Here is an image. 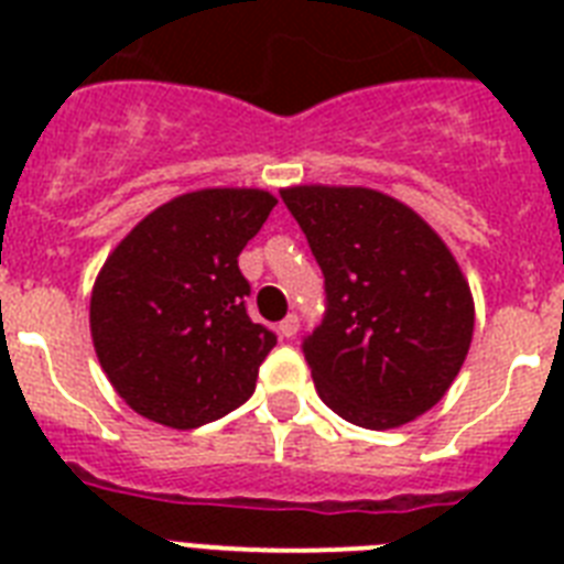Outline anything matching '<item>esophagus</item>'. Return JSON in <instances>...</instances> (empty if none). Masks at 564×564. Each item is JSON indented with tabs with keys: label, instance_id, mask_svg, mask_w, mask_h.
Returning a JSON list of instances; mask_svg holds the SVG:
<instances>
[{
	"label": "esophagus",
	"instance_id": "1",
	"mask_svg": "<svg viewBox=\"0 0 564 564\" xmlns=\"http://www.w3.org/2000/svg\"><path fill=\"white\" fill-rule=\"evenodd\" d=\"M278 330H281V336L292 339V336L299 334V316H295V313H290V316L283 318L281 325H278Z\"/></svg>",
	"mask_w": 564,
	"mask_h": 564
}]
</instances>
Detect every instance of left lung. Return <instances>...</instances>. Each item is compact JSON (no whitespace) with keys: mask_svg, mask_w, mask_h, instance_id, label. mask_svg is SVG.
I'll use <instances>...</instances> for the list:
<instances>
[{"mask_svg":"<svg viewBox=\"0 0 564 564\" xmlns=\"http://www.w3.org/2000/svg\"><path fill=\"white\" fill-rule=\"evenodd\" d=\"M281 198L325 274V316L301 343L318 398L369 430L427 412L474 334L454 254L419 213L375 189L290 187Z\"/></svg>","mask_w":564,"mask_h":564,"instance_id":"8db88e82","label":"left lung"}]
</instances>
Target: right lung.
I'll return each instance as SVG.
<instances>
[{
	"mask_svg": "<svg viewBox=\"0 0 564 564\" xmlns=\"http://www.w3.org/2000/svg\"><path fill=\"white\" fill-rule=\"evenodd\" d=\"M263 189H198L149 213L101 265L90 330L101 369L143 419L202 427L251 398L274 330L248 316L239 251L274 207Z\"/></svg>",
	"mask_w": 564,
	"mask_h": 564,
	"instance_id": "add662e5",
	"label": "right lung"
}]
</instances>
